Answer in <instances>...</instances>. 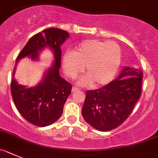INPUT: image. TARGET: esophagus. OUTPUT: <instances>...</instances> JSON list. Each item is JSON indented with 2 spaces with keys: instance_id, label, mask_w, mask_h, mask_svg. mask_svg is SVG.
Instances as JSON below:
<instances>
[{
  "instance_id": "34e87169",
  "label": "esophagus",
  "mask_w": 158,
  "mask_h": 158,
  "mask_svg": "<svg viewBox=\"0 0 158 158\" xmlns=\"http://www.w3.org/2000/svg\"><path fill=\"white\" fill-rule=\"evenodd\" d=\"M79 90V89L78 88V87H72V89H71V92H75V91H78Z\"/></svg>"
}]
</instances>
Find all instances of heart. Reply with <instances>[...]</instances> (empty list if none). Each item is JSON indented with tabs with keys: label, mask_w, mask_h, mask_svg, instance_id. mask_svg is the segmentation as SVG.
<instances>
[{
	"label": "heart",
	"mask_w": 158,
	"mask_h": 158,
	"mask_svg": "<svg viewBox=\"0 0 158 158\" xmlns=\"http://www.w3.org/2000/svg\"><path fill=\"white\" fill-rule=\"evenodd\" d=\"M121 49L114 42L88 40L81 42L75 51H68L62 57V68L68 78L74 79L85 70L87 75L79 81L94 86L109 83L114 78L121 64Z\"/></svg>",
	"instance_id": "b5f03b06"
}]
</instances>
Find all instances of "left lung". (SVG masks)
<instances>
[{"label": "left lung", "mask_w": 158, "mask_h": 158, "mask_svg": "<svg viewBox=\"0 0 158 158\" xmlns=\"http://www.w3.org/2000/svg\"><path fill=\"white\" fill-rule=\"evenodd\" d=\"M141 68L125 67L116 79L104 87L87 90L82 115L99 131L117 128L129 117L142 93Z\"/></svg>", "instance_id": "1"}]
</instances>
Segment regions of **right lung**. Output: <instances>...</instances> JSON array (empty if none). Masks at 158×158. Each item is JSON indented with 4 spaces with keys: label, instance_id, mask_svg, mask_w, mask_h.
<instances>
[{
    "label": "right lung",
    "instance_id": "add662e5",
    "mask_svg": "<svg viewBox=\"0 0 158 158\" xmlns=\"http://www.w3.org/2000/svg\"><path fill=\"white\" fill-rule=\"evenodd\" d=\"M69 34L60 28H50L34 35L16 58L13 69L11 94L16 109L24 119L40 127H48L58 120L63 114L64 106L71 94V85L60 75V46L69 38ZM46 48L54 55V62L45 70L38 85L28 88L19 85L14 79L18 61L28 57L32 61L39 59V55Z\"/></svg>",
    "mask_w": 158,
    "mask_h": 158
}]
</instances>
